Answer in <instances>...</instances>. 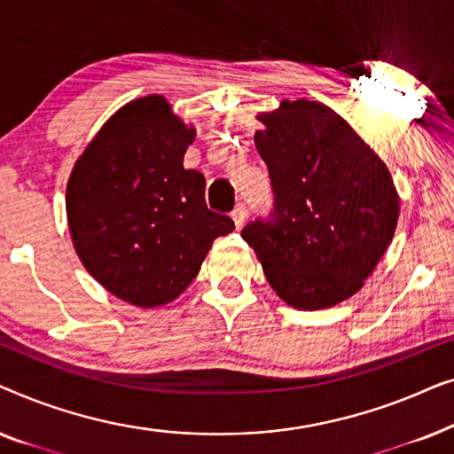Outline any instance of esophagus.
<instances>
[{"instance_id":"34e87169","label":"esophagus","mask_w":454,"mask_h":454,"mask_svg":"<svg viewBox=\"0 0 454 454\" xmlns=\"http://www.w3.org/2000/svg\"><path fill=\"white\" fill-rule=\"evenodd\" d=\"M246 216H247L246 204H238V207H235V210L231 213V219H233V223H235V227H238V229L244 227Z\"/></svg>"}]
</instances>
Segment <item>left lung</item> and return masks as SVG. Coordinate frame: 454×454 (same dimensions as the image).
Instances as JSON below:
<instances>
[{
  "mask_svg": "<svg viewBox=\"0 0 454 454\" xmlns=\"http://www.w3.org/2000/svg\"><path fill=\"white\" fill-rule=\"evenodd\" d=\"M254 136L275 210L247 223L266 281L285 303L322 309L362 289L393 241L399 194L382 159L316 101H283Z\"/></svg>",
  "mask_w": 454,
  "mask_h": 454,
  "instance_id": "obj_1",
  "label": "left lung"
}]
</instances>
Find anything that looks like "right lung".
Instances as JSON below:
<instances>
[{
	"label": "right lung",
	"instance_id": "obj_1",
	"mask_svg": "<svg viewBox=\"0 0 454 454\" xmlns=\"http://www.w3.org/2000/svg\"><path fill=\"white\" fill-rule=\"evenodd\" d=\"M165 97L123 105L74 165L66 190L72 244L109 294L157 308L182 294L219 235L235 225L204 200V176L185 169L194 142Z\"/></svg>",
	"mask_w": 454,
	"mask_h": 454
}]
</instances>
